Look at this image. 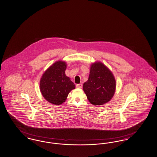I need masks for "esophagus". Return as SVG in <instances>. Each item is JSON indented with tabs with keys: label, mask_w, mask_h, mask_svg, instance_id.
Listing matches in <instances>:
<instances>
[{
	"label": "esophagus",
	"mask_w": 157,
	"mask_h": 157,
	"mask_svg": "<svg viewBox=\"0 0 157 157\" xmlns=\"http://www.w3.org/2000/svg\"><path fill=\"white\" fill-rule=\"evenodd\" d=\"M76 88H82V84H81V83H79V84H77V85H76Z\"/></svg>",
	"instance_id": "1"
}]
</instances>
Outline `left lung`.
<instances>
[{
  "instance_id": "8db88e82",
  "label": "left lung",
  "mask_w": 157,
  "mask_h": 157,
  "mask_svg": "<svg viewBox=\"0 0 157 157\" xmlns=\"http://www.w3.org/2000/svg\"><path fill=\"white\" fill-rule=\"evenodd\" d=\"M116 86L112 72L103 63L95 62L90 65L89 78L83 83V89L90 103L97 106L112 99Z\"/></svg>"
}]
</instances>
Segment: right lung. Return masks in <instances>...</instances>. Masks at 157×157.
<instances>
[{
	"label": "right lung",
	"mask_w": 157,
	"mask_h": 157,
	"mask_svg": "<svg viewBox=\"0 0 157 157\" xmlns=\"http://www.w3.org/2000/svg\"><path fill=\"white\" fill-rule=\"evenodd\" d=\"M67 63L63 61L54 63L47 69L40 82V91L44 99L55 105L66 101L69 92L75 85L65 75Z\"/></svg>",
	"instance_id": "1"
}]
</instances>
